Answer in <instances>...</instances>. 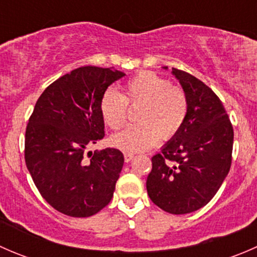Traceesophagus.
Masks as SVG:
<instances>
[{"label":"esophagus","mask_w":257,"mask_h":257,"mask_svg":"<svg viewBox=\"0 0 257 257\" xmlns=\"http://www.w3.org/2000/svg\"><path fill=\"white\" fill-rule=\"evenodd\" d=\"M133 158H134L133 153H131V152H125V153H124V160H125L126 163L131 162V160L133 159Z\"/></svg>","instance_id":"obj_1"}]
</instances>
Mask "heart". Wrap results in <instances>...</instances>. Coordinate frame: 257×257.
Wrapping results in <instances>:
<instances>
[{"label":"heart","instance_id":"obj_1","mask_svg":"<svg viewBox=\"0 0 257 257\" xmlns=\"http://www.w3.org/2000/svg\"><path fill=\"white\" fill-rule=\"evenodd\" d=\"M128 104L142 105L139 123L113 137V144L125 152H143L162 139L177 136L188 116L189 103L183 89L154 72H142L124 85V95L113 88L100 99V113L109 128L118 131L128 120Z\"/></svg>","mask_w":257,"mask_h":257}]
</instances>
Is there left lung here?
<instances>
[{"label": "left lung", "instance_id": "1", "mask_svg": "<svg viewBox=\"0 0 257 257\" xmlns=\"http://www.w3.org/2000/svg\"><path fill=\"white\" fill-rule=\"evenodd\" d=\"M172 73L188 98V116L177 136L152 158L147 190L155 205L180 215L203 208L217 193L231 167L234 129L208 85L180 69Z\"/></svg>", "mask_w": 257, "mask_h": 257}]
</instances>
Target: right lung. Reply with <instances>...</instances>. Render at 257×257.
Masks as SVG:
<instances>
[{"mask_svg": "<svg viewBox=\"0 0 257 257\" xmlns=\"http://www.w3.org/2000/svg\"><path fill=\"white\" fill-rule=\"evenodd\" d=\"M125 74L79 67L54 80L38 98L25 138V160L46 201L73 217L97 214L112 200L124 163L114 148L85 150L104 137L100 99Z\"/></svg>", "mask_w": 257, "mask_h": 257, "instance_id": "obj_1", "label": "right lung"}]
</instances>
